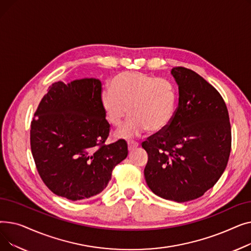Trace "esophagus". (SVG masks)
<instances>
[{
	"instance_id": "obj_1",
	"label": "esophagus",
	"mask_w": 251,
	"mask_h": 251,
	"mask_svg": "<svg viewBox=\"0 0 251 251\" xmlns=\"http://www.w3.org/2000/svg\"><path fill=\"white\" fill-rule=\"evenodd\" d=\"M127 144H128L129 151H132V150H134V149H136L138 147V143L136 141H133V140H128Z\"/></svg>"
}]
</instances>
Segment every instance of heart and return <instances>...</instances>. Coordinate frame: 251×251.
<instances>
[{
  "label": "heart",
  "instance_id": "obj_1",
  "mask_svg": "<svg viewBox=\"0 0 251 251\" xmlns=\"http://www.w3.org/2000/svg\"><path fill=\"white\" fill-rule=\"evenodd\" d=\"M101 108L108 122L120 126L117 132L121 138L142 134L149 129L160 132L171 122L175 111L176 94L166 79L142 72H122L116 75L100 96Z\"/></svg>",
  "mask_w": 251,
  "mask_h": 251
}]
</instances>
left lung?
I'll list each match as a JSON object with an SVG mask.
<instances>
[{"label": "left lung", "mask_w": 251, "mask_h": 251, "mask_svg": "<svg viewBox=\"0 0 251 251\" xmlns=\"http://www.w3.org/2000/svg\"><path fill=\"white\" fill-rule=\"evenodd\" d=\"M179 102L170 124L142 142L149 154L148 186L176 202L199 199L225 171L231 151V125L218 90L194 71L175 67Z\"/></svg>", "instance_id": "1"}]
</instances>
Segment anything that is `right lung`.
I'll use <instances>...</instances> for the list:
<instances>
[{"label": "right lung", "instance_id": "add662e5", "mask_svg": "<svg viewBox=\"0 0 251 251\" xmlns=\"http://www.w3.org/2000/svg\"><path fill=\"white\" fill-rule=\"evenodd\" d=\"M100 96L101 82L96 78L55 82L31 122V152L39 176L51 192L73 201L100 193L128 154L123 139L102 146L110 124Z\"/></svg>", "mask_w": 251, "mask_h": 251}]
</instances>
